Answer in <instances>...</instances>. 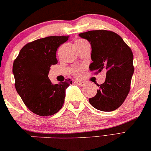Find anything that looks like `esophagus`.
I'll use <instances>...</instances> for the list:
<instances>
[{"label": "esophagus", "instance_id": "34e87169", "mask_svg": "<svg viewBox=\"0 0 151 151\" xmlns=\"http://www.w3.org/2000/svg\"><path fill=\"white\" fill-rule=\"evenodd\" d=\"M75 83L78 84V85H80V86H83V85L85 84V83L83 82V81H75Z\"/></svg>", "mask_w": 151, "mask_h": 151}]
</instances>
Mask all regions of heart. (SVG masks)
I'll return each mask as SVG.
<instances>
[{
	"label": "heart",
	"instance_id": "1",
	"mask_svg": "<svg viewBox=\"0 0 151 151\" xmlns=\"http://www.w3.org/2000/svg\"><path fill=\"white\" fill-rule=\"evenodd\" d=\"M78 41H85V40H82V39H78V40H76V42H78ZM77 72H78V71H77Z\"/></svg>",
	"mask_w": 151,
	"mask_h": 151
}]
</instances>
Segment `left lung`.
<instances>
[{
    "label": "left lung",
    "instance_id": "1",
    "mask_svg": "<svg viewBox=\"0 0 151 151\" xmlns=\"http://www.w3.org/2000/svg\"><path fill=\"white\" fill-rule=\"evenodd\" d=\"M91 46L89 65L91 71H106L104 83L89 102L99 111L110 112L117 109L124 102L130 89L134 68L133 53L120 36L112 31L91 30L78 35Z\"/></svg>",
    "mask_w": 151,
    "mask_h": 151
}]
</instances>
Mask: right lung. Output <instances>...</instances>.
Instances as JSON below:
<instances>
[{"label":"right lung","mask_w":151,"mask_h":151,"mask_svg":"<svg viewBox=\"0 0 151 151\" xmlns=\"http://www.w3.org/2000/svg\"><path fill=\"white\" fill-rule=\"evenodd\" d=\"M68 36H52L26 44L13 64L15 87L28 109L39 116H47L62 109L66 89L72 81L53 84L48 77L51 65L58 63L56 51Z\"/></svg>","instance_id":"obj_1"}]
</instances>
